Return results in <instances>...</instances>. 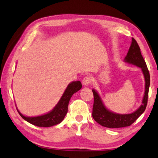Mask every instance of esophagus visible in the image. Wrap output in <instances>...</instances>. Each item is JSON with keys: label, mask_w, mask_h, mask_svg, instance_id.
<instances>
[{"label": "esophagus", "mask_w": 158, "mask_h": 158, "mask_svg": "<svg viewBox=\"0 0 158 158\" xmlns=\"http://www.w3.org/2000/svg\"><path fill=\"white\" fill-rule=\"evenodd\" d=\"M92 80L91 78L89 76H85L84 77V79L82 80V82H83V84L84 85H89L90 84V83H91Z\"/></svg>", "instance_id": "1"}]
</instances>
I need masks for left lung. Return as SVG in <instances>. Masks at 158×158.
I'll list each match as a JSON object with an SVG mask.
<instances>
[{"mask_svg": "<svg viewBox=\"0 0 158 158\" xmlns=\"http://www.w3.org/2000/svg\"><path fill=\"white\" fill-rule=\"evenodd\" d=\"M125 61L137 65L142 69L145 78V93H144L142 105L137 111L130 114H118L109 111L102 102L98 93L92 90L94 97L92 116L95 121L102 126L109 128H119L127 127L132 125L141 114L143 113L148 103V90L150 86V74L146 63L141 55L140 47L135 39L132 38V43L130 47Z\"/></svg>", "mask_w": 158, "mask_h": 158, "instance_id": "8db88e82", "label": "left lung"}]
</instances>
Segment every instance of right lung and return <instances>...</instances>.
<instances>
[{"mask_svg": "<svg viewBox=\"0 0 158 158\" xmlns=\"http://www.w3.org/2000/svg\"><path fill=\"white\" fill-rule=\"evenodd\" d=\"M81 83L79 81L70 83L67 87L65 91L64 92L62 98H60L56 106L53 108L52 111L47 114L37 117H26L23 116L18 111L19 114L26 121L35 125V126L48 127L57 125L61 123L65 118L67 112H68V104L71 97L74 93L81 89Z\"/></svg>", "mask_w": 158, "mask_h": 158, "instance_id": "obj_1", "label": "right lung"}]
</instances>
